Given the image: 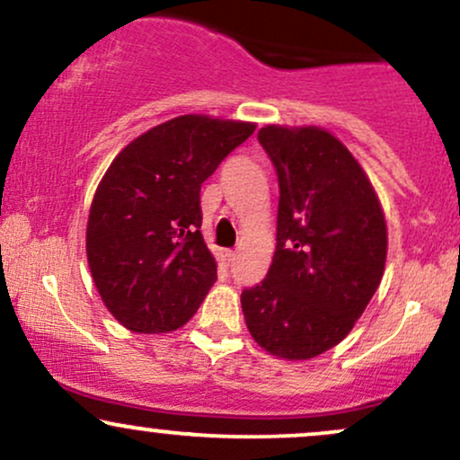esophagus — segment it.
I'll list each match as a JSON object with an SVG mask.
<instances>
[{"label":"esophagus","mask_w":460,"mask_h":460,"mask_svg":"<svg viewBox=\"0 0 460 460\" xmlns=\"http://www.w3.org/2000/svg\"><path fill=\"white\" fill-rule=\"evenodd\" d=\"M225 257H226V261L234 263L235 261V251H225Z\"/></svg>","instance_id":"34e87169"}]
</instances>
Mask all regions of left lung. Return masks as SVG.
Listing matches in <instances>:
<instances>
[{"label":"left lung","instance_id":"1","mask_svg":"<svg viewBox=\"0 0 460 460\" xmlns=\"http://www.w3.org/2000/svg\"><path fill=\"white\" fill-rule=\"evenodd\" d=\"M257 140L279 177L270 270L242 292L252 340L300 361L337 346L376 292L387 226L372 183L335 136L268 125Z\"/></svg>","mask_w":460,"mask_h":460}]
</instances>
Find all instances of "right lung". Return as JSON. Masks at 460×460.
Listing matches in <instances>:
<instances>
[{
    "label": "right lung",
    "mask_w": 460,
    "mask_h": 460,
    "mask_svg": "<svg viewBox=\"0 0 460 460\" xmlns=\"http://www.w3.org/2000/svg\"><path fill=\"white\" fill-rule=\"evenodd\" d=\"M255 131L186 114L129 142L94 192L86 252L102 300L125 329L168 332L197 314L216 277L200 235V183Z\"/></svg>",
    "instance_id": "obj_1"
}]
</instances>
